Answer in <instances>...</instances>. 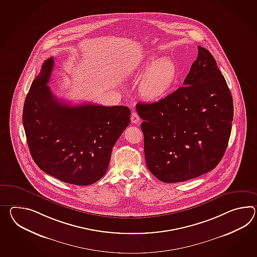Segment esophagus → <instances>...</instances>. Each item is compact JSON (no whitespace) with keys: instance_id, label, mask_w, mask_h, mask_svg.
Masks as SVG:
<instances>
[{"instance_id":"1","label":"esophagus","mask_w":257,"mask_h":257,"mask_svg":"<svg viewBox=\"0 0 257 257\" xmlns=\"http://www.w3.org/2000/svg\"><path fill=\"white\" fill-rule=\"evenodd\" d=\"M139 120H140V118H139V116L137 114V112H132L131 114V121L133 123H135V124H137L138 122H139Z\"/></svg>"}]
</instances>
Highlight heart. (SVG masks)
Instances as JSON below:
<instances>
[{
	"label": "heart",
	"instance_id": "b5f03b06",
	"mask_svg": "<svg viewBox=\"0 0 257 257\" xmlns=\"http://www.w3.org/2000/svg\"><path fill=\"white\" fill-rule=\"evenodd\" d=\"M177 76V66L171 59L150 58L137 74L138 79H142L141 96L149 101H159L171 91Z\"/></svg>",
	"mask_w": 257,
	"mask_h": 257
}]
</instances>
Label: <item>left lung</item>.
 I'll use <instances>...</instances> for the list:
<instances>
[{"mask_svg": "<svg viewBox=\"0 0 257 257\" xmlns=\"http://www.w3.org/2000/svg\"><path fill=\"white\" fill-rule=\"evenodd\" d=\"M198 55L182 87L151 104L138 103L149 171L163 183L199 177L222 160L231 133L233 101L215 58Z\"/></svg>", "mask_w": 257, "mask_h": 257, "instance_id": "8db88e82", "label": "left lung"}]
</instances>
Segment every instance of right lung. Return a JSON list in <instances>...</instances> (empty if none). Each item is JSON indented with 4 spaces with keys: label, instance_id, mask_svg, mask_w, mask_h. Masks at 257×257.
Returning a JSON list of instances; mask_svg holds the SVG:
<instances>
[{
    "label": "right lung",
    "instance_id": "add662e5",
    "mask_svg": "<svg viewBox=\"0 0 257 257\" xmlns=\"http://www.w3.org/2000/svg\"><path fill=\"white\" fill-rule=\"evenodd\" d=\"M53 57L41 66L27 95L23 124L35 163L63 183L89 185L108 170L111 150L130 123V108L86 103L71 106L52 94Z\"/></svg>",
    "mask_w": 257,
    "mask_h": 257
}]
</instances>
